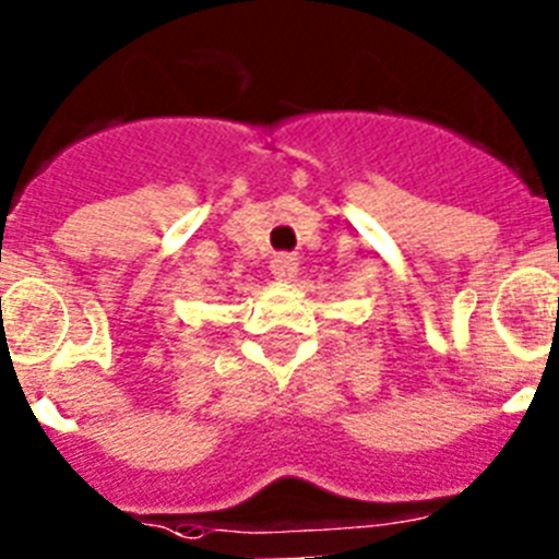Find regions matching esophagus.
Listing matches in <instances>:
<instances>
[{"label": "esophagus", "mask_w": 559, "mask_h": 559, "mask_svg": "<svg viewBox=\"0 0 559 559\" xmlns=\"http://www.w3.org/2000/svg\"><path fill=\"white\" fill-rule=\"evenodd\" d=\"M296 269H299V263H296V257L288 254V251H280V254H274V260H271V274H274L276 280H290V276L296 274Z\"/></svg>", "instance_id": "1"}]
</instances>
